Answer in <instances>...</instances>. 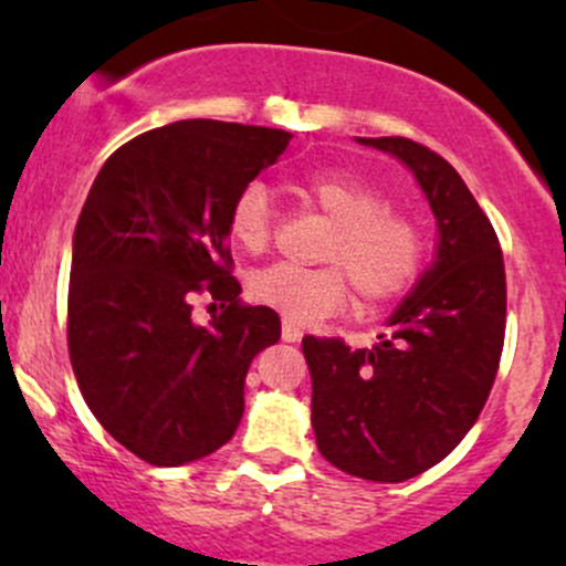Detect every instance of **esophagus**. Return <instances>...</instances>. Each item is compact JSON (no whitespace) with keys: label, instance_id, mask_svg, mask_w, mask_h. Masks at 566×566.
Listing matches in <instances>:
<instances>
[{"label":"esophagus","instance_id":"34e87169","mask_svg":"<svg viewBox=\"0 0 566 566\" xmlns=\"http://www.w3.org/2000/svg\"><path fill=\"white\" fill-rule=\"evenodd\" d=\"M282 339L284 342H301L304 339V331L293 323V319H284L282 323Z\"/></svg>","mask_w":566,"mask_h":566}]
</instances>
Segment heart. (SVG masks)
Listing matches in <instances>:
<instances>
[{
	"instance_id": "heart-1",
	"label": "heart",
	"mask_w": 566,
	"mask_h": 566,
	"mask_svg": "<svg viewBox=\"0 0 566 566\" xmlns=\"http://www.w3.org/2000/svg\"><path fill=\"white\" fill-rule=\"evenodd\" d=\"M298 191L334 221L319 251V260L328 265L273 262L260 268L249 279V295L256 304L276 310L293 323H317L345 310L353 287L364 304H380L416 282L427 256V232L413 216L394 210L380 188L323 169L301 177ZM227 230L251 254L271 243L273 205L262 182H247L235 193Z\"/></svg>"
}]
</instances>
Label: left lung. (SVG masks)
Listing matches in <instances>:
<instances>
[{"mask_svg":"<svg viewBox=\"0 0 566 566\" xmlns=\"http://www.w3.org/2000/svg\"><path fill=\"white\" fill-rule=\"evenodd\" d=\"M413 169L438 219V260L375 347L304 336L312 427L331 465L405 482L441 462L482 413L506 331V273L493 224L452 164L405 136L361 139Z\"/></svg>","mask_w":566,"mask_h":566,"instance_id":"obj_1","label":"left lung"}]
</instances>
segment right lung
<instances>
[{"instance_id": "1", "label": "right lung", "mask_w": 566, "mask_h": 566, "mask_svg": "<svg viewBox=\"0 0 566 566\" xmlns=\"http://www.w3.org/2000/svg\"><path fill=\"white\" fill-rule=\"evenodd\" d=\"M293 136L260 125L180 119L106 158L73 235L67 353L84 402L150 465L224 447L243 416L247 373L282 319L241 301L227 213ZM222 312L190 319L193 294Z\"/></svg>"}]
</instances>
